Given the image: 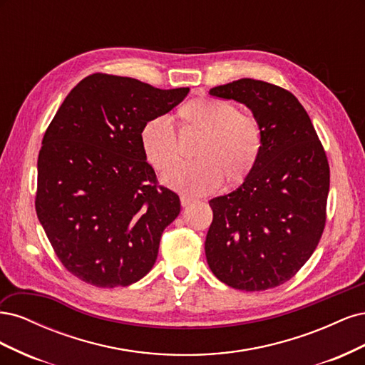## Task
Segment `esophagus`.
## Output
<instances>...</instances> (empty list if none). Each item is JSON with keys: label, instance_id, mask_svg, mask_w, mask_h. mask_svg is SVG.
Masks as SVG:
<instances>
[{"label": "esophagus", "instance_id": "34e87169", "mask_svg": "<svg viewBox=\"0 0 365 365\" xmlns=\"http://www.w3.org/2000/svg\"><path fill=\"white\" fill-rule=\"evenodd\" d=\"M180 200H181V205H182V207H189L190 204H193V202H195V200H192V197L185 196V195H182V196L180 197Z\"/></svg>", "mask_w": 365, "mask_h": 365}]
</instances>
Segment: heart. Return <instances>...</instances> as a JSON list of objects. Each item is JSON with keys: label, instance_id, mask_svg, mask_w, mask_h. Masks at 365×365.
<instances>
[{"label": "heart", "instance_id": "heart-1", "mask_svg": "<svg viewBox=\"0 0 365 365\" xmlns=\"http://www.w3.org/2000/svg\"><path fill=\"white\" fill-rule=\"evenodd\" d=\"M184 125L204 130L193 161H178L161 176L172 189L200 196L217 190L227 175L228 181L244 180L260 152V128L250 115L215 98H196L181 108ZM140 145L150 165L165 169L178 157L176 134L169 115L149 118L140 130Z\"/></svg>", "mask_w": 365, "mask_h": 365}]
</instances>
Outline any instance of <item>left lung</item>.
<instances>
[{
    "label": "left lung",
    "instance_id": "8db88e82",
    "mask_svg": "<svg viewBox=\"0 0 365 365\" xmlns=\"http://www.w3.org/2000/svg\"><path fill=\"white\" fill-rule=\"evenodd\" d=\"M208 94L245 105L262 143L244 182L210 201L207 263L231 288L267 291L292 279L318 245L326 224L329 163L311 118L289 91L244 77Z\"/></svg>",
    "mask_w": 365,
    "mask_h": 365
}]
</instances>
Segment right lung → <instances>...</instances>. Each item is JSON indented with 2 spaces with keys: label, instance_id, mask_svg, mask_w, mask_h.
Instances as JSON below:
<instances>
[{
  "label": "right lung",
  "instance_id": "1",
  "mask_svg": "<svg viewBox=\"0 0 365 365\" xmlns=\"http://www.w3.org/2000/svg\"><path fill=\"white\" fill-rule=\"evenodd\" d=\"M189 91L91 74L65 97L42 138L35 205L54 252L77 279L115 288L152 269L181 204L157 185L140 130Z\"/></svg>",
  "mask_w": 365,
  "mask_h": 365
}]
</instances>
